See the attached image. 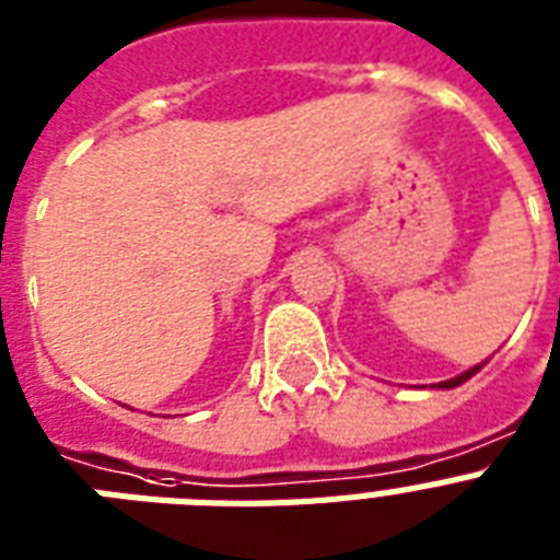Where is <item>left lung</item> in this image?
Masks as SVG:
<instances>
[{
  "instance_id": "obj_1",
  "label": "left lung",
  "mask_w": 560,
  "mask_h": 560,
  "mask_svg": "<svg viewBox=\"0 0 560 560\" xmlns=\"http://www.w3.org/2000/svg\"><path fill=\"white\" fill-rule=\"evenodd\" d=\"M483 364H476V368H469L467 373H462V375H455V378H447V382H439V384H432V387H439V389H453V387H462L464 382H469V378H472V375L478 373V370H481Z\"/></svg>"
}]
</instances>
